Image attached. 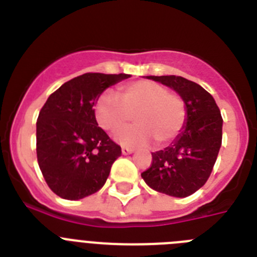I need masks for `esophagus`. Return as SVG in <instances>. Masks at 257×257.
Wrapping results in <instances>:
<instances>
[{"instance_id": "obj_1", "label": "esophagus", "mask_w": 257, "mask_h": 257, "mask_svg": "<svg viewBox=\"0 0 257 257\" xmlns=\"http://www.w3.org/2000/svg\"><path fill=\"white\" fill-rule=\"evenodd\" d=\"M134 152L133 148H128V147H122V153L123 154H131Z\"/></svg>"}]
</instances>
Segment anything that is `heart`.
Segmentation results:
<instances>
[{"instance_id": "b5f03b06", "label": "heart", "mask_w": 257, "mask_h": 257, "mask_svg": "<svg viewBox=\"0 0 257 257\" xmlns=\"http://www.w3.org/2000/svg\"><path fill=\"white\" fill-rule=\"evenodd\" d=\"M95 119L103 130L115 133L133 121L138 126L122 130L115 139L123 145L138 147L152 139L165 145L178 138L187 123V105L183 97L169 92L153 81H138L121 86L118 96L104 92L94 108Z\"/></svg>"}]
</instances>
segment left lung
I'll list each match as a JSON object with an SVG mask.
<instances>
[{"label": "left lung", "mask_w": 257, "mask_h": 257, "mask_svg": "<svg viewBox=\"0 0 257 257\" xmlns=\"http://www.w3.org/2000/svg\"><path fill=\"white\" fill-rule=\"evenodd\" d=\"M178 92L187 105V126L163 151L152 153L142 178L152 189L184 198L210 178L221 147L222 117L212 95L180 76H148Z\"/></svg>", "instance_id": "left-lung-1"}]
</instances>
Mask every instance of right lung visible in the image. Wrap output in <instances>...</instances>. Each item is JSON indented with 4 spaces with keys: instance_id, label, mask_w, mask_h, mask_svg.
<instances>
[{
    "instance_id": "add662e5",
    "label": "right lung",
    "mask_w": 257,
    "mask_h": 257,
    "mask_svg": "<svg viewBox=\"0 0 257 257\" xmlns=\"http://www.w3.org/2000/svg\"><path fill=\"white\" fill-rule=\"evenodd\" d=\"M130 74L85 73L52 92L37 118V161L50 189L64 199H81L101 189L121 156L95 119L97 97Z\"/></svg>"
}]
</instances>
